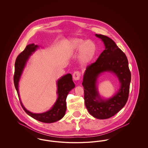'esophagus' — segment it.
<instances>
[{"label": "esophagus", "instance_id": "1", "mask_svg": "<svg viewBox=\"0 0 148 148\" xmlns=\"http://www.w3.org/2000/svg\"><path fill=\"white\" fill-rule=\"evenodd\" d=\"M80 75H81V74L80 73L79 71H75L73 74V79H74V80H78L80 79Z\"/></svg>", "mask_w": 148, "mask_h": 148}]
</instances>
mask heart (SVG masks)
Listing matches in <instances>:
<instances>
[{
  "mask_svg": "<svg viewBox=\"0 0 148 148\" xmlns=\"http://www.w3.org/2000/svg\"><path fill=\"white\" fill-rule=\"evenodd\" d=\"M70 45L73 51H79V59L83 66L87 65L92 60L97 51L95 44L91 40H86L80 38L71 40Z\"/></svg>",
  "mask_w": 148,
  "mask_h": 148,
  "instance_id": "1",
  "label": "heart"
}]
</instances>
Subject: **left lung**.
I'll return each instance as SVG.
<instances>
[{
    "label": "left lung",
    "instance_id": "left-lung-1",
    "mask_svg": "<svg viewBox=\"0 0 148 148\" xmlns=\"http://www.w3.org/2000/svg\"><path fill=\"white\" fill-rule=\"evenodd\" d=\"M95 35L104 42L106 49L95 62L86 67L82 85L84 89L85 104L89 113L95 118L106 119L118 113L127 103L131 73L126 55L115 42L106 35ZM105 71L114 73L119 79L121 86L112 98L103 100L98 94L96 80L99 75Z\"/></svg>",
    "mask_w": 148,
    "mask_h": 148
}]
</instances>
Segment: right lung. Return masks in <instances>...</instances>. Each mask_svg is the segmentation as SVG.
I'll return each mask as SVG.
<instances>
[{
  "label": "right lung",
  "instance_id": "1",
  "mask_svg": "<svg viewBox=\"0 0 148 148\" xmlns=\"http://www.w3.org/2000/svg\"><path fill=\"white\" fill-rule=\"evenodd\" d=\"M38 47V45H35L34 44H29L25 49L17 56L15 63L14 85L20 100L21 106L26 113L31 117L39 121L45 123H51L61 119L64 116L66 109V99L68 93L75 87V84L73 81L72 75L71 74L65 75L57 82V94H58V97L56 103L50 110L45 113L36 114L31 113L25 108L22 104L19 97L18 91L19 82L29 56Z\"/></svg>",
  "mask_w": 148,
  "mask_h": 148
}]
</instances>
